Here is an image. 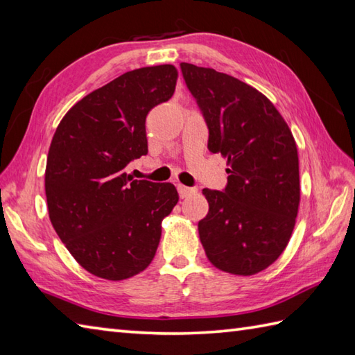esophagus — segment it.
<instances>
[{
  "instance_id": "34e87169",
  "label": "esophagus",
  "mask_w": 355,
  "mask_h": 355,
  "mask_svg": "<svg viewBox=\"0 0 355 355\" xmlns=\"http://www.w3.org/2000/svg\"><path fill=\"white\" fill-rule=\"evenodd\" d=\"M178 191H179V196L180 198H188L191 196V194L196 193V188H190V187H185V185H178Z\"/></svg>"
}]
</instances>
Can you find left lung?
<instances>
[{"mask_svg": "<svg viewBox=\"0 0 355 355\" xmlns=\"http://www.w3.org/2000/svg\"><path fill=\"white\" fill-rule=\"evenodd\" d=\"M209 130L208 150L227 159L225 191L204 188L202 247L220 271L252 276L272 265L291 239L300 204L294 136L254 87L209 67L180 62Z\"/></svg>", "mask_w": 355, "mask_h": 355, "instance_id": "1", "label": "left lung"}]
</instances>
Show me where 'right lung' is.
<instances>
[{"label": "right lung", "instance_id": "obj_1", "mask_svg": "<svg viewBox=\"0 0 355 355\" xmlns=\"http://www.w3.org/2000/svg\"><path fill=\"white\" fill-rule=\"evenodd\" d=\"M178 81L171 64L118 76L64 114L50 144L46 198L50 222L85 271L124 280L153 260L176 187L133 180L125 167L148 153L146 119Z\"/></svg>", "mask_w": 355, "mask_h": 355}]
</instances>
